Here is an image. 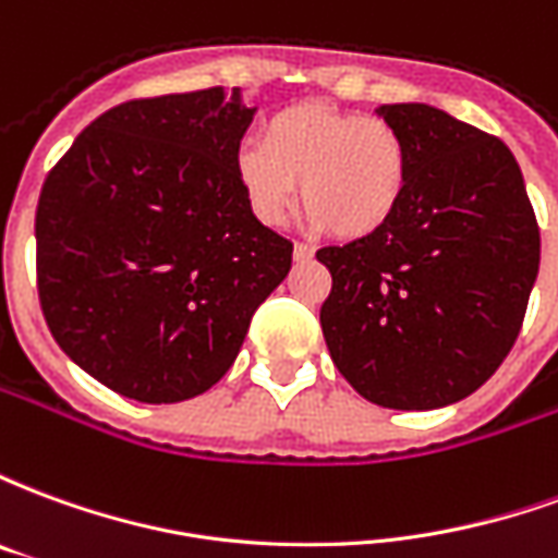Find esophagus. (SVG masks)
<instances>
[{
	"label": "esophagus",
	"mask_w": 558,
	"mask_h": 558,
	"mask_svg": "<svg viewBox=\"0 0 558 558\" xmlns=\"http://www.w3.org/2000/svg\"><path fill=\"white\" fill-rule=\"evenodd\" d=\"M292 256H295V263H307V259H314V247L304 242L292 244Z\"/></svg>",
	"instance_id": "34e87169"
}]
</instances>
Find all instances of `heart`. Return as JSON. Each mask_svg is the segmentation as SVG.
I'll list each match as a JSON object with an SVG mask.
<instances>
[{"mask_svg": "<svg viewBox=\"0 0 558 558\" xmlns=\"http://www.w3.org/2000/svg\"><path fill=\"white\" fill-rule=\"evenodd\" d=\"M232 167L247 206L266 227L290 218L302 182L311 227L340 239L386 230L412 179L410 143L391 122L316 101L268 116L263 143H244Z\"/></svg>", "mask_w": 558, "mask_h": 558, "instance_id": "obj_1", "label": "heart"}]
</instances>
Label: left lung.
Listing matches in <instances>:
<instances>
[{"mask_svg":"<svg viewBox=\"0 0 558 558\" xmlns=\"http://www.w3.org/2000/svg\"><path fill=\"white\" fill-rule=\"evenodd\" d=\"M376 113L410 143L412 179L386 230L323 247L331 362L386 410H439L481 388L514 347L538 278V220L499 137L427 104Z\"/></svg>","mask_w":558,"mask_h":558,"instance_id":"obj_1","label":"left lung"}]
</instances>
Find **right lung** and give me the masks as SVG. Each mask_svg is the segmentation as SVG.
I'll return each instance as SVG.
<instances>
[{
	"instance_id": "1",
	"label": "right lung",
	"mask_w": 558,
	"mask_h": 558,
	"mask_svg": "<svg viewBox=\"0 0 558 558\" xmlns=\"http://www.w3.org/2000/svg\"><path fill=\"white\" fill-rule=\"evenodd\" d=\"M242 92L125 101L98 116L41 187L38 299L68 359L140 403L203 395L292 266L235 182L254 119Z\"/></svg>"
}]
</instances>
